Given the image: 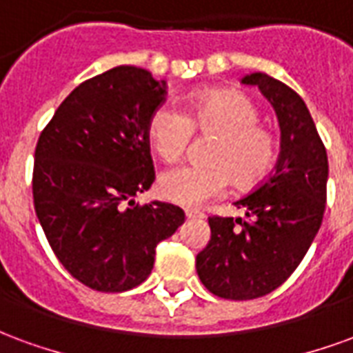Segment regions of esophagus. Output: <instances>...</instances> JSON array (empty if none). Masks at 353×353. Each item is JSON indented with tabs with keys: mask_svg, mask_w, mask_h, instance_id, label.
<instances>
[{
	"mask_svg": "<svg viewBox=\"0 0 353 353\" xmlns=\"http://www.w3.org/2000/svg\"><path fill=\"white\" fill-rule=\"evenodd\" d=\"M185 217H187V219H204V214H200V212H192V210H187V212H185Z\"/></svg>",
	"mask_w": 353,
	"mask_h": 353,
	"instance_id": "esophagus-1",
	"label": "esophagus"
}]
</instances>
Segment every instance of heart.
<instances>
[{"label": "heart", "mask_w": 353, "mask_h": 353, "mask_svg": "<svg viewBox=\"0 0 353 353\" xmlns=\"http://www.w3.org/2000/svg\"><path fill=\"white\" fill-rule=\"evenodd\" d=\"M259 121L252 98L232 88L194 94L185 115L170 103L159 105L149 117L147 138L162 161H177L191 132L215 136L204 157L208 166L166 170L159 177V194L177 206L200 208L221 196L229 181L240 191L263 183L278 159V141Z\"/></svg>", "instance_id": "heart-1"}]
</instances>
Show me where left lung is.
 Wrapping results in <instances>:
<instances>
[{"label": "left lung", "mask_w": 353, "mask_h": 353, "mask_svg": "<svg viewBox=\"0 0 353 353\" xmlns=\"http://www.w3.org/2000/svg\"><path fill=\"white\" fill-rule=\"evenodd\" d=\"M272 103L280 123L274 172L234 202L245 217H210V242L196 255V272L221 299L268 295L293 274L318 234L325 212L327 151L303 98L281 81L255 72L242 77Z\"/></svg>", "instance_id": "obj_1"}]
</instances>
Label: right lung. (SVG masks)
Wrapping results in <instances>:
<instances>
[{"label":"right lung","mask_w":353,"mask_h":353,"mask_svg":"<svg viewBox=\"0 0 353 353\" xmlns=\"http://www.w3.org/2000/svg\"><path fill=\"white\" fill-rule=\"evenodd\" d=\"M164 96L147 70L113 68L60 103L35 147L37 219L65 270L96 291L145 281L157 244L185 221L174 204L134 200L154 179L147 123Z\"/></svg>","instance_id":"obj_1"}]
</instances>
